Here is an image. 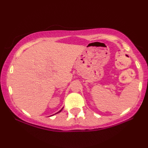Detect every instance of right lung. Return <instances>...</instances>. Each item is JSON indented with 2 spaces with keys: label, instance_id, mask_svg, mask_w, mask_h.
Listing matches in <instances>:
<instances>
[{
  "label": "right lung",
  "instance_id": "1",
  "mask_svg": "<svg viewBox=\"0 0 148 148\" xmlns=\"http://www.w3.org/2000/svg\"><path fill=\"white\" fill-rule=\"evenodd\" d=\"M62 110V109H61V110H60V111H59V112H57V113H58V112H60V111H61V110Z\"/></svg>",
  "mask_w": 148,
  "mask_h": 148
}]
</instances>
